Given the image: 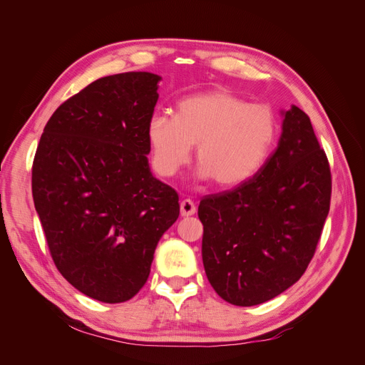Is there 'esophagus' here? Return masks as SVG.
Masks as SVG:
<instances>
[{
  "instance_id": "34e87169",
  "label": "esophagus",
  "mask_w": 365,
  "mask_h": 365,
  "mask_svg": "<svg viewBox=\"0 0 365 365\" xmlns=\"http://www.w3.org/2000/svg\"><path fill=\"white\" fill-rule=\"evenodd\" d=\"M181 216H192L196 213V205L192 200H184L181 202Z\"/></svg>"
}]
</instances>
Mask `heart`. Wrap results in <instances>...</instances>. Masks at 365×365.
Listing matches in <instances>:
<instances>
[{
  "label": "heart",
  "mask_w": 365,
  "mask_h": 365,
  "mask_svg": "<svg viewBox=\"0 0 365 365\" xmlns=\"http://www.w3.org/2000/svg\"><path fill=\"white\" fill-rule=\"evenodd\" d=\"M279 135L272 108L250 103L231 91L197 93L176 103L175 117L155 114L148 123L152 165L172 178L190 161L196 145L200 176L236 187L256 176Z\"/></svg>",
  "instance_id": "1"
}]
</instances>
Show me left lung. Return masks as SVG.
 Here are the masks:
<instances>
[{
  "label": "left lung",
  "instance_id": "obj_1",
  "mask_svg": "<svg viewBox=\"0 0 365 365\" xmlns=\"http://www.w3.org/2000/svg\"><path fill=\"white\" fill-rule=\"evenodd\" d=\"M330 195L326 152L311 118L292 106L260 172L200 202L202 262L217 295L236 306H256L292 286L314 257Z\"/></svg>",
  "mask_w": 365,
  "mask_h": 365
}]
</instances>
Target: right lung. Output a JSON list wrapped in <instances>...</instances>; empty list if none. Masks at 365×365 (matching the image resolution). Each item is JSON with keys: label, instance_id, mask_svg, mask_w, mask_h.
I'll return each mask as SVG.
<instances>
[{"label": "right lung", "instance_id": "add662e5", "mask_svg": "<svg viewBox=\"0 0 365 365\" xmlns=\"http://www.w3.org/2000/svg\"><path fill=\"white\" fill-rule=\"evenodd\" d=\"M158 81L137 71L85 86L53 113L31 165L54 264L103 303L128 302L145 286L158 240L180 216L178 193L148 163Z\"/></svg>", "mask_w": 365, "mask_h": 365}]
</instances>
